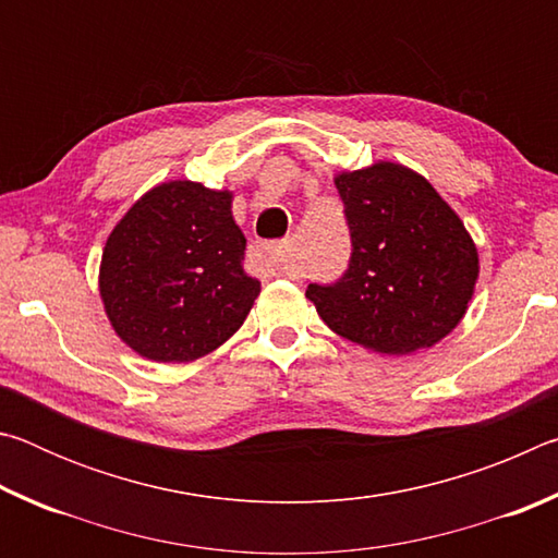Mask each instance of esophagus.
<instances>
[{"mask_svg":"<svg viewBox=\"0 0 558 558\" xmlns=\"http://www.w3.org/2000/svg\"><path fill=\"white\" fill-rule=\"evenodd\" d=\"M253 258H256L258 266L272 272V276H282L288 272V263L282 258V245L280 243H260L253 248Z\"/></svg>","mask_w":558,"mask_h":558,"instance_id":"1","label":"esophagus"}]
</instances>
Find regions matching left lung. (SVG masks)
<instances>
[{
	"label": "left lung",
	"instance_id": "1",
	"mask_svg": "<svg viewBox=\"0 0 558 558\" xmlns=\"http://www.w3.org/2000/svg\"><path fill=\"white\" fill-rule=\"evenodd\" d=\"M352 235L344 276L305 295L332 332L381 354L440 342L465 315L477 248L421 174L393 162L335 177Z\"/></svg>",
	"mask_w": 558,
	"mask_h": 558
}]
</instances>
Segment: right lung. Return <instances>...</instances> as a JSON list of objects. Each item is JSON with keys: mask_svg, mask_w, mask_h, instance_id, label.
<instances>
[{"mask_svg": "<svg viewBox=\"0 0 558 558\" xmlns=\"http://www.w3.org/2000/svg\"><path fill=\"white\" fill-rule=\"evenodd\" d=\"M231 192L159 184L122 216L100 263L112 329L153 362H194L248 317L260 282L245 276Z\"/></svg>", "mask_w": 558, "mask_h": 558, "instance_id": "obj_1", "label": "right lung"}]
</instances>
